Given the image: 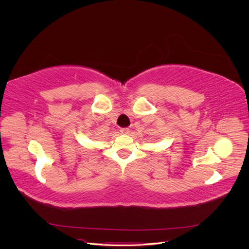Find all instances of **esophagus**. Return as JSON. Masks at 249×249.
Segmentation results:
<instances>
[{
	"label": "esophagus",
	"mask_w": 249,
	"mask_h": 249,
	"mask_svg": "<svg viewBox=\"0 0 249 249\" xmlns=\"http://www.w3.org/2000/svg\"><path fill=\"white\" fill-rule=\"evenodd\" d=\"M129 132H130V130L127 129V127H124V129H122V130H120V133H122V134H124V135L129 134Z\"/></svg>",
	"instance_id": "obj_1"
}]
</instances>
